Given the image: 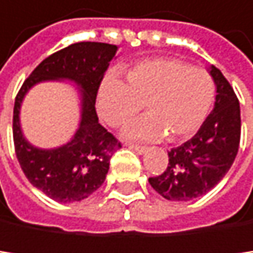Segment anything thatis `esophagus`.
I'll list each match as a JSON object with an SVG mask.
<instances>
[{"instance_id": "1", "label": "esophagus", "mask_w": 253, "mask_h": 253, "mask_svg": "<svg viewBox=\"0 0 253 253\" xmlns=\"http://www.w3.org/2000/svg\"><path fill=\"white\" fill-rule=\"evenodd\" d=\"M129 149L135 150V152L139 153V155H142V153L147 152V147H144V145H136V144H129Z\"/></svg>"}]
</instances>
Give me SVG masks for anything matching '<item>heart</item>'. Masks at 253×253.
I'll return each mask as SVG.
<instances>
[{
	"label": "heart",
	"instance_id": "1",
	"mask_svg": "<svg viewBox=\"0 0 253 253\" xmlns=\"http://www.w3.org/2000/svg\"><path fill=\"white\" fill-rule=\"evenodd\" d=\"M214 82L200 68L173 59H150L132 66L126 82L111 74L100 84L97 109L114 127L132 120L145 103L149 115L129 123V139L180 141L193 136L214 101Z\"/></svg>",
	"mask_w": 253,
	"mask_h": 253
}]
</instances>
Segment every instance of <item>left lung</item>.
I'll return each mask as SVG.
<instances>
[{
    "mask_svg": "<svg viewBox=\"0 0 253 253\" xmlns=\"http://www.w3.org/2000/svg\"><path fill=\"white\" fill-rule=\"evenodd\" d=\"M215 84L214 109L197 133L169 152V167L149 182L164 199L187 202L207 194L225 177L238 152L240 103L229 82L214 65L208 68Z\"/></svg>",
    "mask_w": 253,
    "mask_h": 253,
    "instance_id": "1",
    "label": "left lung"
}]
</instances>
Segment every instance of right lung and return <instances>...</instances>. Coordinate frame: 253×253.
Returning a JSON list of instances; mask_svg holds the SVG:
<instances>
[{"instance_id": "add662e5", "label": "right lung", "mask_w": 253, "mask_h": 253, "mask_svg": "<svg viewBox=\"0 0 253 253\" xmlns=\"http://www.w3.org/2000/svg\"><path fill=\"white\" fill-rule=\"evenodd\" d=\"M117 45L79 42L42 60L19 89L13 108V141L19 165L33 187L56 202H80L97 191L109 171V161L121 145L98 123L95 98ZM71 81L81 98V123L68 143L41 149L20 127V106L33 85L42 81Z\"/></svg>"}]
</instances>
